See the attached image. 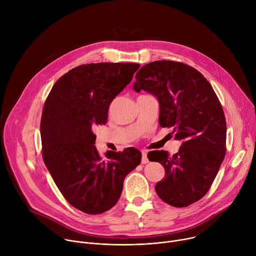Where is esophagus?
Segmentation results:
<instances>
[{"mask_svg": "<svg viewBox=\"0 0 256 256\" xmlns=\"http://www.w3.org/2000/svg\"><path fill=\"white\" fill-rule=\"evenodd\" d=\"M148 162H149V159L147 157V153L142 152V164H146V163H148Z\"/></svg>", "mask_w": 256, "mask_h": 256, "instance_id": "1", "label": "esophagus"}]
</instances>
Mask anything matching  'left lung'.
Instances as JSON below:
<instances>
[{
    "label": "left lung",
    "mask_w": 256,
    "mask_h": 256,
    "mask_svg": "<svg viewBox=\"0 0 256 256\" xmlns=\"http://www.w3.org/2000/svg\"><path fill=\"white\" fill-rule=\"evenodd\" d=\"M134 89L158 98L160 126L171 128L175 138L182 140L173 156L155 151L149 158L165 168L155 190L172 206H190L208 192L225 158L227 126L221 102L198 70L174 60L142 66Z\"/></svg>",
    "instance_id": "8db88e82"
}]
</instances>
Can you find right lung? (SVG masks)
<instances>
[{
    "mask_svg": "<svg viewBox=\"0 0 256 256\" xmlns=\"http://www.w3.org/2000/svg\"><path fill=\"white\" fill-rule=\"evenodd\" d=\"M140 68L132 62L81 64L62 76L44 106L42 158L62 196L89 214L118 202L126 176L140 163L134 148L108 151L102 158L93 128L107 122L108 108Z\"/></svg>",
    "mask_w": 256,
    "mask_h": 256,
    "instance_id": "obj_1",
    "label": "right lung"
}]
</instances>
